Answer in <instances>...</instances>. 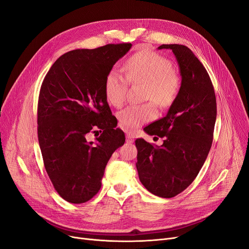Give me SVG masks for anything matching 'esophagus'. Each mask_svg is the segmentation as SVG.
<instances>
[{"label": "esophagus", "mask_w": 249, "mask_h": 249, "mask_svg": "<svg viewBox=\"0 0 249 249\" xmlns=\"http://www.w3.org/2000/svg\"><path fill=\"white\" fill-rule=\"evenodd\" d=\"M126 141L129 142V143L133 142L134 141V134L131 133V132H127L126 133Z\"/></svg>", "instance_id": "34e87169"}]
</instances>
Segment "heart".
<instances>
[{
  "mask_svg": "<svg viewBox=\"0 0 249 249\" xmlns=\"http://www.w3.org/2000/svg\"><path fill=\"white\" fill-rule=\"evenodd\" d=\"M124 70L127 78L117 70H111L105 78V96L112 106H123L128 89L127 80L132 84L144 83V98L152 100L131 105L118 115L119 125L123 129L132 130L156 117L155 101L160 108L172 106L179 94L181 81L171 61L147 48L129 57Z\"/></svg>",
  "mask_w": 249,
  "mask_h": 249,
  "instance_id": "heart-1",
  "label": "heart"
}]
</instances>
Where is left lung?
I'll list each match as a JSON object with an SVG mask.
<instances>
[{"instance_id":"left-lung-1","label":"left lung","mask_w":249,"mask_h":249,"mask_svg":"<svg viewBox=\"0 0 249 249\" xmlns=\"http://www.w3.org/2000/svg\"><path fill=\"white\" fill-rule=\"evenodd\" d=\"M172 49L181 75L179 94L165 117L144 128L163 138L154 146L143 138L135 141L139 179L150 193L173 198L185 191L210 151L217 116L214 87L204 65L185 45L162 44Z\"/></svg>"}]
</instances>
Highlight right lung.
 <instances>
[{
    "instance_id": "add662e5",
    "label": "right lung",
    "mask_w": 249,
    "mask_h": 249,
    "mask_svg": "<svg viewBox=\"0 0 249 249\" xmlns=\"http://www.w3.org/2000/svg\"><path fill=\"white\" fill-rule=\"evenodd\" d=\"M131 46L118 43L69 51L52 64L42 82L37 107L39 145L52 185L70 203H86L97 195L105 167L125 142L104 85ZM89 133L101 135L89 142Z\"/></svg>"
}]
</instances>
